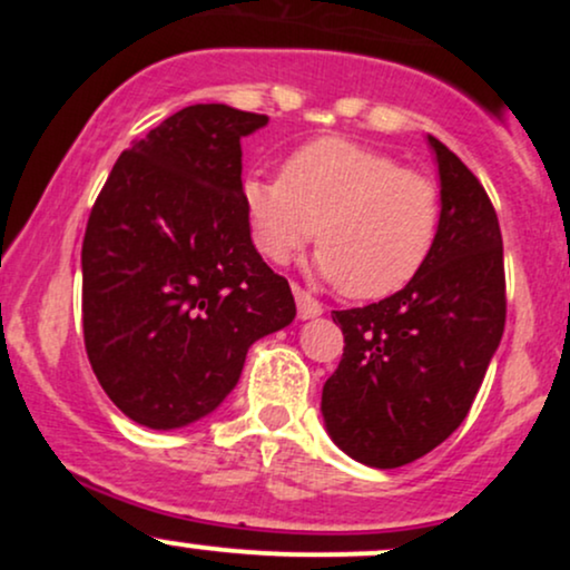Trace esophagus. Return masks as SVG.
I'll use <instances>...</instances> for the list:
<instances>
[{"instance_id":"obj_1","label":"esophagus","mask_w":570,"mask_h":570,"mask_svg":"<svg viewBox=\"0 0 570 570\" xmlns=\"http://www.w3.org/2000/svg\"><path fill=\"white\" fill-rule=\"evenodd\" d=\"M292 292H294V299H297V316H299V318H316V316H322L324 305L318 303L316 297H311V292H305L303 286H297V284L292 286Z\"/></svg>"}]
</instances>
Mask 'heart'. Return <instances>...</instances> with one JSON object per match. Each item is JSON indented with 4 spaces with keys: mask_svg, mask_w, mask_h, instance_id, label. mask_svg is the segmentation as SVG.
I'll return each instance as SVG.
<instances>
[{
    "mask_svg": "<svg viewBox=\"0 0 570 570\" xmlns=\"http://www.w3.org/2000/svg\"><path fill=\"white\" fill-rule=\"evenodd\" d=\"M244 206L259 252L276 263L316 235L322 273L351 299L404 289L442 225V193L429 174L337 136L294 149L276 179L248 176Z\"/></svg>",
    "mask_w": 570,
    "mask_h": 570,
    "instance_id": "obj_1",
    "label": "heart"
}]
</instances>
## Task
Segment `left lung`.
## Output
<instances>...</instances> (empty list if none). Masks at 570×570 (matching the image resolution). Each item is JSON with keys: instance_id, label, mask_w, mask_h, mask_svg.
Returning <instances> with one entry per match:
<instances>
[{"instance_id": "8db88e82", "label": "left lung", "mask_w": 570, "mask_h": 570, "mask_svg": "<svg viewBox=\"0 0 570 570\" xmlns=\"http://www.w3.org/2000/svg\"><path fill=\"white\" fill-rule=\"evenodd\" d=\"M442 225L423 271L391 297L332 318L343 358L322 391L337 448L396 469L448 440L472 410L507 322L495 208L480 179L434 136Z\"/></svg>"}]
</instances>
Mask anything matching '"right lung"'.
<instances>
[{
	"label": "right lung",
	"instance_id": "add662e5",
	"mask_svg": "<svg viewBox=\"0 0 570 570\" xmlns=\"http://www.w3.org/2000/svg\"><path fill=\"white\" fill-rule=\"evenodd\" d=\"M265 122L227 104L181 109L117 158L90 208L85 351L107 396L147 429L219 407L254 340L297 313L244 206L240 136Z\"/></svg>",
	"mask_w": 570,
	"mask_h": 570
}]
</instances>
